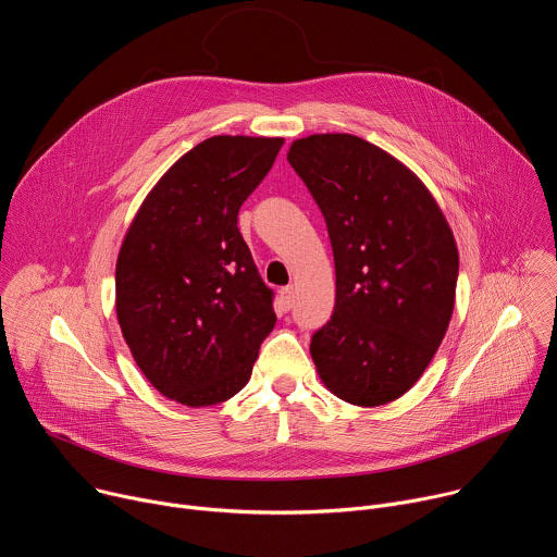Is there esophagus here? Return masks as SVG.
<instances>
[{"instance_id":"34e87169","label":"esophagus","mask_w":557,"mask_h":557,"mask_svg":"<svg viewBox=\"0 0 557 557\" xmlns=\"http://www.w3.org/2000/svg\"><path fill=\"white\" fill-rule=\"evenodd\" d=\"M293 301H295V288H293V286L282 288V304H284L286 310L293 306Z\"/></svg>"}]
</instances>
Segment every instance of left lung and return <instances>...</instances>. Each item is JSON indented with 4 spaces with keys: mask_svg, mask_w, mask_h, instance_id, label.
Segmentation results:
<instances>
[{
    "mask_svg": "<svg viewBox=\"0 0 557 557\" xmlns=\"http://www.w3.org/2000/svg\"><path fill=\"white\" fill-rule=\"evenodd\" d=\"M288 163L319 206L334 253V312L310 341L319 379L349 405H387L420 381L448 330L455 236L426 185L356 135L295 139Z\"/></svg>",
    "mask_w": 557,
    "mask_h": 557,
    "instance_id": "8db88e82",
    "label": "left lung"
}]
</instances>
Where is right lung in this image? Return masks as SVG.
I'll return each mask as SVG.
<instances>
[{
	"instance_id": "right-lung-1",
	"label": "right lung",
	"mask_w": 557,
	"mask_h": 557,
	"mask_svg": "<svg viewBox=\"0 0 557 557\" xmlns=\"http://www.w3.org/2000/svg\"><path fill=\"white\" fill-rule=\"evenodd\" d=\"M284 139L216 135L185 152L137 210L115 264L124 341L150 385L185 407H212L251 379L275 325L238 230V212Z\"/></svg>"
}]
</instances>
